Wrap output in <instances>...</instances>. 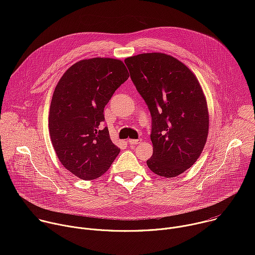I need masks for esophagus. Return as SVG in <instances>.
Here are the masks:
<instances>
[{
    "mask_svg": "<svg viewBox=\"0 0 255 255\" xmlns=\"http://www.w3.org/2000/svg\"><path fill=\"white\" fill-rule=\"evenodd\" d=\"M128 142L130 145H135V144H139L141 142V139H129Z\"/></svg>",
    "mask_w": 255,
    "mask_h": 255,
    "instance_id": "obj_1",
    "label": "esophagus"
}]
</instances>
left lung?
Wrapping results in <instances>:
<instances>
[{
	"label": "left lung",
	"instance_id": "8db88e82",
	"mask_svg": "<svg viewBox=\"0 0 255 255\" xmlns=\"http://www.w3.org/2000/svg\"><path fill=\"white\" fill-rule=\"evenodd\" d=\"M125 63L152 120L153 154L146 161L155 174L174 177L200 157L209 132L206 97L193 71L161 52L127 57Z\"/></svg>",
	"mask_w": 255,
	"mask_h": 255
}]
</instances>
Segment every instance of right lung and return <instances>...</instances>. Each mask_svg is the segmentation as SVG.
Here are the masks:
<instances>
[{"label":"right lung","mask_w":255,"mask_h":255,"mask_svg":"<svg viewBox=\"0 0 255 255\" xmlns=\"http://www.w3.org/2000/svg\"><path fill=\"white\" fill-rule=\"evenodd\" d=\"M128 78L122 60L95 57L72 64L55 87L48 117L52 146L61 164L84 180L100 177L120 153L102 123L104 108Z\"/></svg>","instance_id":"right-lung-1"}]
</instances>
